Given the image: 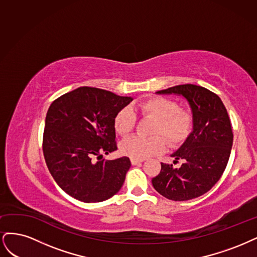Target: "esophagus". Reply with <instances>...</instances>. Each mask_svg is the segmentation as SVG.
Returning <instances> with one entry per match:
<instances>
[{
  "mask_svg": "<svg viewBox=\"0 0 257 257\" xmlns=\"http://www.w3.org/2000/svg\"><path fill=\"white\" fill-rule=\"evenodd\" d=\"M142 162H143V160L131 158V164H132V165H137V164H140V163H142Z\"/></svg>",
  "mask_w": 257,
  "mask_h": 257,
  "instance_id": "esophagus-1",
  "label": "esophagus"
}]
</instances>
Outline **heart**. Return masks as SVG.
<instances>
[{
    "label": "heart",
    "instance_id": "heart-1",
    "mask_svg": "<svg viewBox=\"0 0 257 257\" xmlns=\"http://www.w3.org/2000/svg\"><path fill=\"white\" fill-rule=\"evenodd\" d=\"M137 110L145 117L156 119L153 134L163 136L169 144L183 143L191 132L193 119L191 114L179 110V105L164 97H153L138 103ZM136 114L129 106L123 107L114 118V127L118 135L125 137L136 127ZM167 143L162 137L155 136L144 138L135 136L123 140L120 143V152L134 159H146L158 155L165 150Z\"/></svg>",
    "mask_w": 257,
    "mask_h": 257
}]
</instances>
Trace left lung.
<instances>
[{
	"mask_svg": "<svg viewBox=\"0 0 257 257\" xmlns=\"http://www.w3.org/2000/svg\"><path fill=\"white\" fill-rule=\"evenodd\" d=\"M156 94L179 95L188 101L193 127L184 144L173 153V163H161L160 173L152 179L155 190L172 201L198 197L218 183L233 146V130L224 104L218 95L194 84L176 85Z\"/></svg>",
	"mask_w": 257,
	"mask_h": 257,
	"instance_id": "obj_1",
	"label": "left lung"
}]
</instances>
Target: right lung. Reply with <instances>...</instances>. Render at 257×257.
<instances>
[{
    "label": "right lung",
    "mask_w": 257,
    "mask_h": 257,
    "mask_svg": "<svg viewBox=\"0 0 257 257\" xmlns=\"http://www.w3.org/2000/svg\"><path fill=\"white\" fill-rule=\"evenodd\" d=\"M134 98L82 86L59 97L47 112L43 151L64 191L84 203L116 194L131 167L128 157L102 159L117 150L114 118Z\"/></svg>",
    "instance_id": "obj_1"
}]
</instances>
